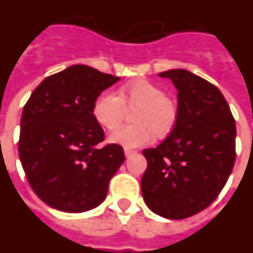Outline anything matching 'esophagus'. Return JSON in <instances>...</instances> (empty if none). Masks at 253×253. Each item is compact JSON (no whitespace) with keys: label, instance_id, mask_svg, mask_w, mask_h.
<instances>
[{"label":"esophagus","instance_id":"esophagus-1","mask_svg":"<svg viewBox=\"0 0 253 253\" xmlns=\"http://www.w3.org/2000/svg\"><path fill=\"white\" fill-rule=\"evenodd\" d=\"M136 151L135 150H130V149H125V155L126 157H130V155H134Z\"/></svg>","mask_w":253,"mask_h":253}]
</instances>
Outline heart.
Instances as JSON below:
<instances>
[{"label":"heart","instance_id":"b5f03b06","mask_svg":"<svg viewBox=\"0 0 253 253\" xmlns=\"http://www.w3.org/2000/svg\"><path fill=\"white\" fill-rule=\"evenodd\" d=\"M121 96L111 91L99 95L93 103L92 114L99 125L112 130L123 119L126 105H139L135 125H124L110 134V141L127 149L147 145L157 135H165L177 121V108L166 98L164 89L147 80L123 85Z\"/></svg>","mask_w":253,"mask_h":253}]
</instances>
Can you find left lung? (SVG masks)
Here are the masks:
<instances>
[{"instance_id":"left-lung-1","label":"left lung","mask_w":253,"mask_h":253,"mask_svg":"<svg viewBox=\"0 0 253 253\" xmlns=\"http://www.w3.org/2000/svg\"><path fill=\"white\" fill-rule=\"evenodd\" d=\"M160 76L178 91L177 121L161 145L142 151L147 169L141 188L150 211L181 220L209 207L226 184L236 158V125L216 85L186 69Z\"/></svg>"}]
</instances>
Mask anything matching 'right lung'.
<instances>
[{"label": "right lung", "instance_id": "right-lung-1", "mask_svg": "<svg viewBox=\"0 0 253 253\" xmlns=\"http://www.w3.org/2000/svg\"><path fill=\"white\" fill-rule=\"evenodd\" d=\"M121 78L71 65L40 83L22 110L18 154L33 192L50 208L82 213L104 201L125 162L122 146L99 147L93 103Z\"/></svg>", "mask_w": 253, "mask_h": 253}]
</instances>
